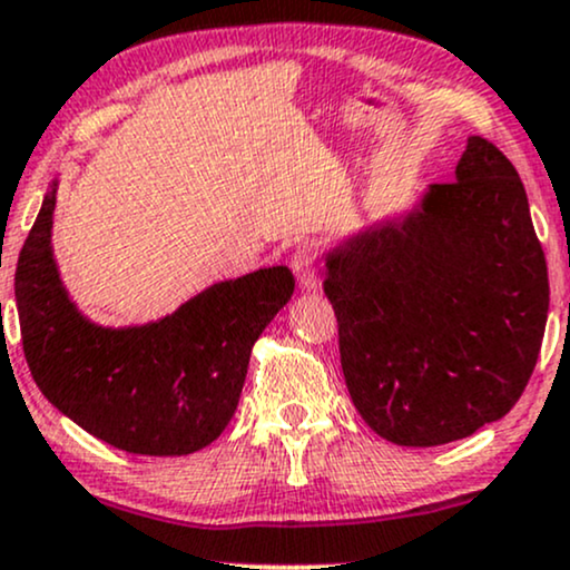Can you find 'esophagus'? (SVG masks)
<instances>
[{"label":"esophagus","mask_w":570,"mask_h":570,"mask_svg":"<svg viewBox=\"0 0 570 570\" xmlns=\"http://www.w3.org/2000/svg\"><path fill=\"white\" fill-rule=\"evenodd\" d=\"M291 266H293V274H296L298 285L304 287V291H314V287L320 285V277H317V250H314V245L301 243L296 250H293Z\"/></svg>","instance_id":"34e87169"}]
</instances>
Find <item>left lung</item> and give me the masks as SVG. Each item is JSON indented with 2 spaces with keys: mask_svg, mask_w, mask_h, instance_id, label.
<instances>
[{
  "mask_svg": "<svg viewBox=\"0 0 570 570\" xmlns=\"http://www.w3.org/2000/svg\"><path fill=\"white\" fill-rule=\"evenodd\" d=\"M352 403L394 445L470 438L537 367L550 279L518 170L472 136L456 180L325 256Z\"/></svg>",
  "mask_w": 570,
  "mask_h": 570,
  "instance_id": "8db88e82",
  "label": "left lung"
}]
</instances>
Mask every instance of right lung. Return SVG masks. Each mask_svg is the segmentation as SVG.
Listing matches in <instances>:
<instances>
[{
  "mask_svg": "<svg viewBox=\"0 0 570 570\" xmlns=\"http://www.w3.org/2000/svg\"><path fill=\"white\" fill-rule=\"evenodd\" d=\"M58 180L47 191L16 269L26 363L73 424L119 451L186 456L210 445L237 411L250 350L296 279L269 266L210 285L157 323H90L52 258Z\"/></svg>",
  "mask_w": 570,
  "mask_h": 570,
  "instance_id": "1",
  "label": "right lung"
}]
</instances>
